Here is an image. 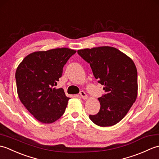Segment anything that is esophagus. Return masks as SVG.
<instances>
[{"instance_id":"obj_1","label":"esophagus","mask_w":159,"mask_h":159,"mask_svg":"<svg viewBox=\"0 0 159 159\" xmlns=\"http://www.w3.org/2000/svg\"><path fill=\"white\" fill-rule=\"evenodd\" d=\"M80 96L82 98L84 99V100H85V99L87 98V95L86 94V93L83 92V91H81V92H80Z\"/></svg>"}]
</instances>
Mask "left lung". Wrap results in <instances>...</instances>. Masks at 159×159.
Masks as SVG:
<instances>
[{
  "mask_svg": "<svg viewBox=\"0 0 159 159\" xmlns=\"http://www.w3.org/2000/svg\"><path fill=\"white\" fill-rule=\"evenodd\" d=\"M90 64L94 77L104 85L105 94L98 98L100 109L89 119L99 126H111L120 121L137 96V71L133 61L118 49L100 46L78 50Z\"/></svg>",
  "mask_w": 159,
  "mask_h": 159,
  "instance_id": "obj_1",
  "label": "left lung"
}]
</instances>
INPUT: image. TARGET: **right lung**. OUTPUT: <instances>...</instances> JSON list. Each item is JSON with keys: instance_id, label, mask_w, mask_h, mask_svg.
Returning <instances> with one entry per match:
<instances>
[{"instance_id": "right-lung-1", "label": "right lung", "mask_w": 159, "mask_h": 159, "mask_svg": "<svg viewBox=\"0 0 159 159\" xmlns=\"http://www.w3.org/2000/svg\"><path fill=\"white\" fill-rule=\"evenodd\" d=\"M76 50L67 48L29 54L16 72L18 97L40 122L50 124L63 116L70 98L62 88L56 89L63 67Z\"/></svg>"}]
</instances>
